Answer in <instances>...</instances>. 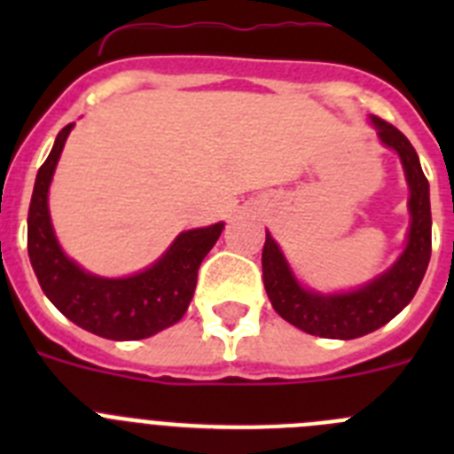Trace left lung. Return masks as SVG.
I'll return each mask as SVG.
<instances>
[{
	"instance_id": "left-lung-1",
	"label": "left lung",
	"mask_w": 454,
	"mask_h": 454,
	"mask_svg": "<svg viewBox=\"0 0 454 454\" xmlns=\"http://www.w3.org/2000/svg\"><path fill=\"white\" fill-rule=\"evenodd\" d=\"M377 134L384 145L395 150L403 159L404 175L409 184V211H411V227H409L407 250L398 263L388 272L380 275L375 282L352 293L340 295H318L304 291L288 263L279 252L270 234H266L262 254L263 286L272 307L284 320L295 325L307 334L323 336V339H359L364 334L380 330L382 325L411 302L419 291L423 275L427 270L432 254V211H430V184L425 179L419 154L407 136L382 118H372Z\"/></svg>"
}]
</instances>
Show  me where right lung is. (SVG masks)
Returning a JSON list of instances; mask_svg holds the SVG:
<instances>
[{"label": "right lung", "instance_id": "1", "mask_svg": "<svg viewBox=\"0 0 454 454\" xmlns=\"http://www.w3.org/2000/svg\"><path fill=\"white\" fill-rule=\"evenodd\" d=\"M72 124H66L40 166L27 218V250L38 284L72 323L114 340H138L179 323L186 314L198 270L215 246L223 223L179 234L166 256L140 275L102 279L72 263L54 239L47 211V188Z\"/></svg>", "mask_w": 454, "mask_h": 454}]
</instances>
